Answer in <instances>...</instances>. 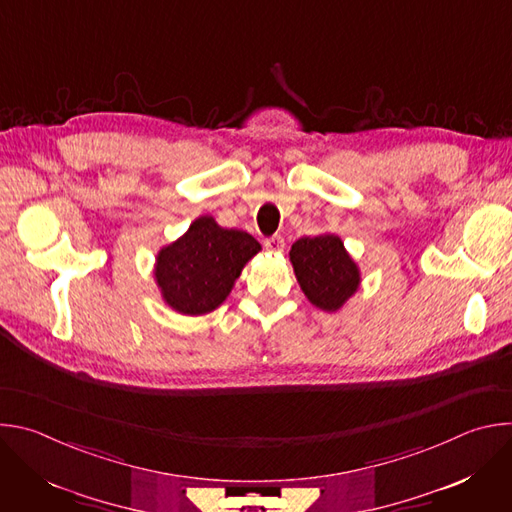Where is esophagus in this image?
Instances as JSON below:
<instances>
[{
  "label": "esophagus",
  "instance_id": "34e87169",
  "mask_svg": "<svg viewBox=\"0 0 512 512\" xmlns=\"http://www.w3.org/2000/svg\"><path fill=\"white\" fill-rule=\"evenodd\" d=\"M283 247H285V241L281 235H271L265 239V249H269L271 253H279L283 251Z\"/></svg>",
  "mask_w": 512,
  "mask_h": 512
}]
</instances>
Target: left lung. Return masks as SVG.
I'll use <instances>...</instances> for the list:
<instances>
[{
    "label": "left lung",
    "mask_w": 512,
    "mask_h": 512,
    "mask_svg": "<svg viewBox=\"0 0 512 512\" xmlns=\"http://www.w3.org/2000/svg\"><path fill=\"white\" fill-rule=\"evenodd\" d=\"M289 259L302 291L320 310L336 312L360 283L358 267L336 235L296 241L291 245Z\"/></svg>",
    "instance_id": "8db88e82"
}]
</instances>
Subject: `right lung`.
Segmentation results:
<instances>
[{"label":"right lung","mask_w":512,"mask_h":512,"mask_svg":"<svg viewBox=\"0 0 512 512\" xmlns=\"http://www.w3.org/2000/svg\"><path fill=\"white\" fill-rule=\"evenodd\" d=\"M259 251L261 245L249 233L223 229L212 216H200L158 255L162 296L180 314H208L227 300L241 269Z\"/></svg>","instance_id":"obj_1"}]
</instances>
